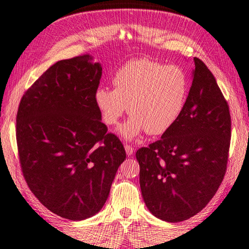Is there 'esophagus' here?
<instances>
[{"label": "esophagus", "instance_id": "esophagus-1", "mask_svg": "<svg viewBox=\"0 0 249 249\" xmlns=\"http://www.w3.org/2000/svg\"><path fill=\"white\" fill-rule=\"evenodd\" d=\"M125 151H126V154H127L128 156H132L133 155V153H134V147L132 145H128V144H126L125 146Z\"/></svg>", "mask_w": 249, "mask_h": 249}]
</instances>
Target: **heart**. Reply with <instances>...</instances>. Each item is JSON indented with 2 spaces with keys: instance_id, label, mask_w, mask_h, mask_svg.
I'll use <instances>...</instances> for the list:
<instances>
[{
  "instance_id": "1",
  "label": "heart",
  "mask_w": 249,
  "mask_h": 249,
  "mask_svg": "<svg viewBox=\"0 0 249 249\" xmlns=\"http://www.w3.org/2000/svg\"><path fill=\"white\" fill-rule=\"evenodd\" d=\"M112 81L115 89L98 88L94 101L108 126L118 124L128 105L132 116L120 129L126 140L145 131L151 135L166 133L186 105L188 76L177 65L136 58L117 69Z\"/></svg>"
}]
</instances>
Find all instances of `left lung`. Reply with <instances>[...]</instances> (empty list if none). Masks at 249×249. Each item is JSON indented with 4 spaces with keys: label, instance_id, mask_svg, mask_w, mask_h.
<instances>
[{
    "label": "left lung",
    "instance_id": "obj_1",
    "mask_svg": "<svg viewBox=\"0 0 249 249\" xmlns=\"http://www.w3.org/2000/svg\"><path fill=\"white\" fill-rule=\"evenodd\" d=\"M186 105L160 140L136 152L146 206L157 218L177 223L199 213L216 194L227 168L230 107L214 75L194 57Z\"/></svg>",
    "mask_w": 249,
    "mask_h": 249
}]
</instances>
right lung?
<instances>
[{"label":"right lung","mask_w":249,"mask_h":249,"mask_svg":"<svg viewBox=\"0 0 249 249\" xmlns=\"http://www.w3.org/2000/svg\"><path fill=\"white\" fill-rule=\"evenodd\" d=\"M89 54L62 60L26 90L17 143L27 186L47 210L71 220L95 215L126 159L94 101L102 66Z\"/></svg>","instance_id":"add662e5"}]
</instances>
